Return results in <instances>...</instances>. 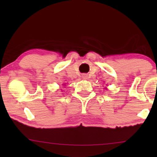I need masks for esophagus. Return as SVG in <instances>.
I'll return each mask as SVG.
<instances>
[{"instance_id":"34e87169","label":"esophagus","mask_w":157,"mask_h":157,"mask_svg":"<svg viewBox=\"0 0 157 157\" xmlns=\"http://www.w3.org/2000/svg\"><path fill=\"white\" fill-rule=\"evenodd\" d=\"M82 77H83V78H84V79L87 78V75H86V74H83V76H82Z\"/></svg>"}]
</instances>
